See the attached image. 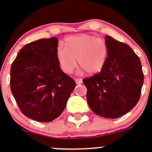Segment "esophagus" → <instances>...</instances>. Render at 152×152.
I'll return each mask as SVG.
<instances>
[{
	"label": "esophagus",
	"mask_w": 152,
	"mask_h": 152,
	"mask_svg": "<svg viewBox=\"0 0 152 152\" xmlns=\"http://www.w3.org/2000/svg\"><path fill=\"white\" fill-rule=\"evenodd\" d=\"M75 81H76V83L77 85L82 84V83H83V80H82L81 79H75Z\"/></svg>",
	"instance_id": "34e87169"
}]
</instances>
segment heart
<instances>
[{
	"instance_id": "heart-1",
	"label": "heart",
	"mask_w": 152,
	"mask_h": 152,
	"mask_svg": "<svg viewBox=\"0 0 152 152\" xmlns=\"http://www.w3.org/2000/svg\"><path fill=\"white\" fill-rule=\"evenodd\" d=\"M56 55L61 69L65 73H72L78 61L82 66L79 73L86 70L89 74H95L104 66L108 47L104 40L93 35H75L66 39L65 47L62 45L57 46Z\"/></svg>"
}]
</instances>
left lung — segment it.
Segmentation results:
<instances>
[{
  "label": "left lung",
  "mask_w": 152,
  "mask_h": 152,
  "mask_svg": "<svg viewBox=\"0 0 152 152\" xmlns=\"http://www.w3.org/2000/svg\"><path fill=\"white\" fill-rule=\"evenodd\" d=\"M108 55L101 72L84 79L88 106L95 114L115 119L138 103L144 82L140 59L126 44L105 36Z\"/></svg>",
  "instance_id": "1"
}]
</instances>
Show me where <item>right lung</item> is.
Listing matches in <instances>:
<instances>
[{"label": "right lung", "instance_id": "add662e5", "mask_svg": "<svg viewBox=\"0 0 152 152\" xmlns=\"http://www.w3.org/2000/svg\"><path fill=\"white\" fill-rule=\"evenodd\" d=\"M58 39H42L26 45L10 68V88L22 113L39 122L61 115L76 84L61 69Z\"/></svg>", "mask_w": 152, "mask_h": 152}]
</instances>
